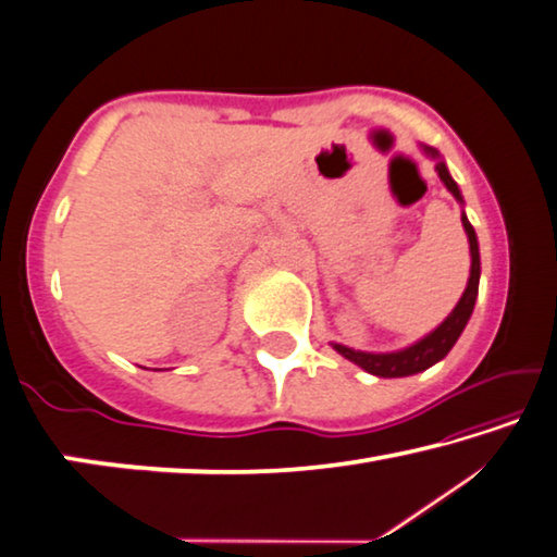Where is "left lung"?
I'll list each match as a JSON object with an SVG mask.
<instances>
[{
  "mask_svg": "<svg viewBox=\"0 0 557 557\" xmlns=\"http://www.w3.org/2000/svg\"><path fill=\"white\" fill-rule=\"evenodd\" d=\"M422 152H425L430 160H435V172H437V177L443 180L447 193L458 199L460 205H465L458 182L450 177V172H447V164H445L443 157H440L437 149L422 145ZM462 227H465V235H468V243H470L468 287H465V293L458 300V305L453 307V312L447 314V318L440 322V325L433 332H428V335L420 337L418 343H412V345L403 347V350H395V352H364V350H352V347L339 345V343H332V347H335V350L343 355V358L355 362L358 368H362L364 372H370V375H375V377L418 375V372L433 368L435 362L443 360L445 355L453 350V345L458 343V337L462 335L465 325H468L470 314H472V310H475V300H478L480 247H478L475 230H472L465 210H462Z\"/></svg>",
  "mask_w": 557,
  "mask_h": 557,
  "instance_id": "left-lung-1",
  "label": "left lung"
}]
</instances>
